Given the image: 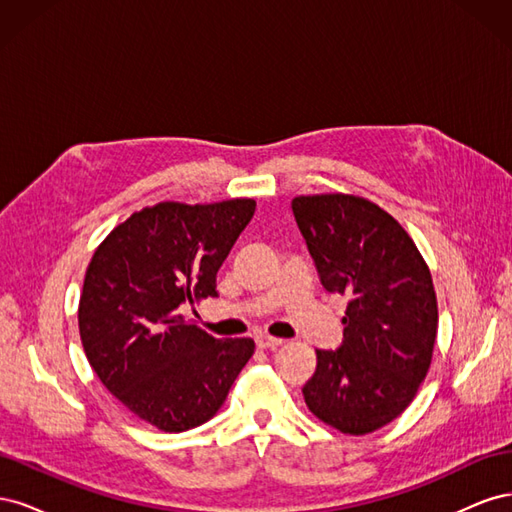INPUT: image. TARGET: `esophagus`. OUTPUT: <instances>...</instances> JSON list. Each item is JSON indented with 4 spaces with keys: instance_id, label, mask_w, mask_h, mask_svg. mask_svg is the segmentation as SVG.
<instances>
[{
    "instance_id": "1",
    "label": "esophagus",
    "mask_w": 512,
    "mask_h": 512,
    "mask_svg": "<svg viewBox=\"0 0 512 512\" xmlns=\"http://www.w3.org/2000/svg\"><path fill=\"white\" fill-rule=\"evenodd\" d=\"M284 344V339H277L271 335H256V346L260 350H275Z\"/></svg>"
}]
</instances>
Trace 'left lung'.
<instances>
[{"mask_svg":"<svg viewBox=\"0 0 512 512\" xmlns=\"http://www.w3.org/2000/svg\"><path fill=\"white\" fill-rule=\"evenodd\" d=\"M292 213L322 286L348 299L342 344L316 350L305 404L363 436L404 412L427 376L438 333L431 273L408 232L365 198L299 196Z\"/></svg>","mask_w":512,"mask_h":512,"instance_id":"left-lung-1","label":"left lung"}]
</instances>
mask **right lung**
<instances>
[{
    "mask_svg": "<svg viewBox=\"0 0 512 512\" xmlns=\"http://www.w3.org/2000/svg\"><path fill=\"white\" fill-rule=\"evenodd\" d=\"M252 198L160 203L119 224L85 275L79 331L89 365L145 423L179 433L218 412L254 354L247 337L215 339L179 316L218 297L215 277L245 226Z\"/></svg>",
    "mask_w": 512,
    "mask_h": 512,
    "instance_id": "right-lung-1",
    "label": "right lung"
}]
</instances>
